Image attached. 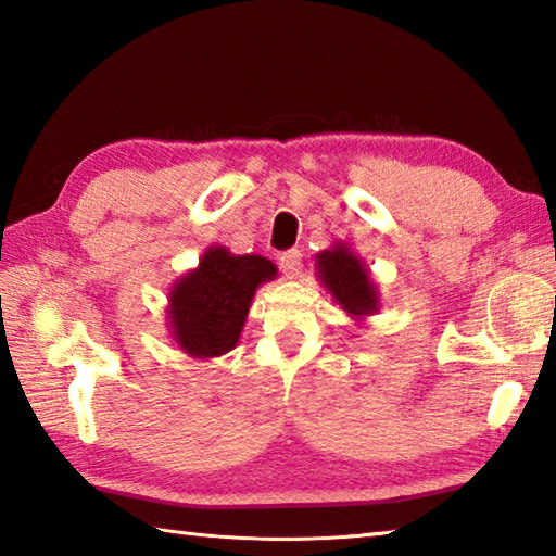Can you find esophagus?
Segmentation results:
<instances>
[{"label":"esophagus","mask_w":556,"mask_h":556,"mask_svg":"<svg viewBox=\"0 0 556 556\" xmlns=\"http://www.w3.org/2000/svg\"><path fill=\"white\" fill-rule=\"evenodd\" d=\"M303 255H301V251H296V248H291V251H285L279 255V269L285 271V277H289V279H293L301 271V265H303V260H301Z\"/></svg>","instance_id":"1"}]
</instances>
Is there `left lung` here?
I'll list each match as a JSON object with an SVG mask.
<instances>
[{
  "label": "left lung",
  "instance_id": "obj_1",
  "mask_svg": "<svg viewBox=\"0 0 556 556\" xmlns=\"http://www.w3.org/2000/svg\"><path fill=\"white\" fill-rule=\"evenodd\" d=\"M317 277L323 279L327 291L349 315L363 320L380 308V296L363 267L361 257L349 251V245L337 243L329 251L317 253Z\"/></svg>",
  "mask_w": 556,
  "mask_h": 556
}]
</instances>
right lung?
Returning a JSON list of instances; mask_svg holds the SVG:
<instances>
[{
  "instance_id": "add662e5",
  "label": "right lung",
  "mask_w": 556,
  "mask_h": 556,
  "mask_svg": "<svg viewBox=\"0 0 556 556\" xmlns=\"http://www.w3.org/2000/svg\"><path fill=\"white\" fill-rule=\"evenodd\" d=\"M277 277L263 255H231L212 245L195 269L169 291V327L179 349L193 358H217L239 344L248 308L260 285Z\"/></svg>"
}]
</instances>
